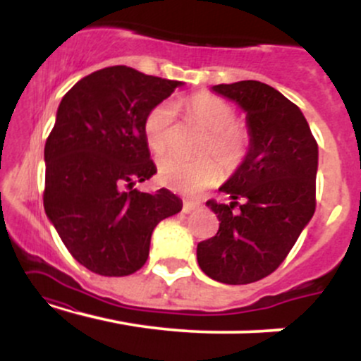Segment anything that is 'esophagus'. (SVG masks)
Masks as SVG:
<instances>
[{"label":"esophagus","mask_w":361,"mask_h":361,"mask_svg":"<svg viewBox=\"0 0 361 361\" xmlns=\"http://www.w3.org/2000/svg\"><path fill=\"white\" fill-rule=\"evenodd\" d=\"M198 202H193V200H185L183 202V212L185 214H190V212H193L195 209H198Z\"/></svg>","instance_id":"1"}]
</instances>
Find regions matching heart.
<instances>
[{
    "mask_svg": "<svg viewBox=\"0 0 361 361\" xmlns=\"http://www.w3.org/2000/svg\"><path fill=\"white\" fill-rule=\"evenodd\" d=\"M186 109L198 126L207 130L200 146L198 159H183L176 154L161 157L157 169L164 183L180 192H198L214 185L224 171L233 173L243 164L251 147V134L244 123L235 120V109L229 102L210 93L193 94L186 102ZM175 122V105L161 102L147 111L144 118V137L149 149L156 154L169 146ZM219 161L217 164L212 157Z\"/></svg>",
    "mask_w": 361,
    "mask_h": 361,
    "instance_id": "heart-1",
    "label": "heart"
}]
</instances>
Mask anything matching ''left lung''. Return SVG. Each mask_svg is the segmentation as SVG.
I'll return each mask as SVG.
<instances>
[{"label": "left lung", "instance_id": "obj_1", "mask_svg": "<svg viewBox=\"0 0 361 361\" xmlns=\"http://www.w3.org/2000/svg\"><path fill=\"white\" fill-rule=\"evenodd\" d=\"M212 90L246 111L251 147L221 186L233 202H207L221 224L198 243L197 259L210 279L246 285L275 271L312 219L317 142L299 106L271 86L250 80Z\"/></svg>", "mask_w": 361, "mask_h": 361}]
</instances>
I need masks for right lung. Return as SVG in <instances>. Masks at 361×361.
I'll return each instance as SVG.
<instances>
[{
    "label": "right lung",
    "mask_w": 361,
    "mask_h": 361,
    "mask_svg": "<svg viewBox=\"0 0 361 361\" xmlns=\"http://www.w3.org/2000/svg\"><path fill=\"white\" fill-rule=\"evenodd\" d=\"M183 85L110 66L62 98L44 151V209L73 258L93 273L142 268L154 227L183 207L166 188H134L156 173L144 118Z\"/></svg>",
    "instance_id": "1"
}]
</instances>
